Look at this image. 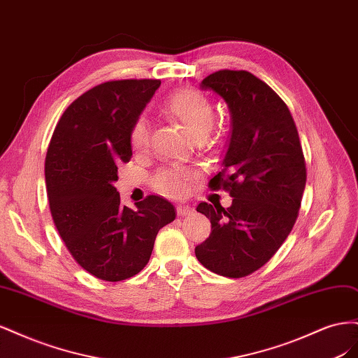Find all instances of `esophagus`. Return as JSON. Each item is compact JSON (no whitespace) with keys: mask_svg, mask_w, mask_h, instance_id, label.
<instances>
[{"mask_svg":"<svg viewBox=\"0 0 358 358\" xmlns=\"http://www.w3.org/2000/svg\"><path fill=\"white\" fill-rule=\"evenodd\" d=\"M176 212H178V216H187V215H191L192 213V209L189 208V206H182L179 204L176 208Z\"/></svg>","mask_w":358,"mask_h":358,"instance_id":"34e87169","label":"esophagus"}]
</instances>
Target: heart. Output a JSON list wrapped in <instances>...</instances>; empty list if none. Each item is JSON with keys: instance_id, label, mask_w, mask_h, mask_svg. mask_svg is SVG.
I'll return each instance as SVG.
<instances>
[{"instance_id": "heart-1", "label": "heart", "mask_w": 358, "mask_h": 358, "mask_svg": "<svg viewBox=\"0 0 358 358\" xmlns=\"http://www.w3.org/2000/svg\"><path fill=\"white\" fill-rule=\"evenodd\" d=\"M162 110L179 121L192 138H204L215 124V109L208 96L194 90H180L170 94L162 103ZM129 143L136 150L149 146V125L138 117L129 129ZM192 176L187 169L173 167L159 171L154 178L155 189L167 197L185 196L191 187Z\"/></svg>"}]
</instances>
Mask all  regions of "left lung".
<instances>
[{
	"label": "left lung",
	"mask_w": 358,
	"mask_h": 358,
	"mask_svg": "<svg viewBox=\"0 0 358 358\" xmlns=\"http://www.w3.org/2000/svg\"><path fill=\"white\" fill-rule=\"evenodd\" d=\"M200 88L229 106L231 134L210 188L229 189L233 203L197 206L212 233L196 257L216 275L243 278L264 266L292 230L306 185L305 157L287 104L254 74L221 70Z\"/></svg>",
	"instance_id": "8db88e82"
}]
</instances>
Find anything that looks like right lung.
<instances>
[{
    "mask_svg": "<svg viewBox=\"0 0 358 358\" xmlns=\"http://www.w3.org/2000/svg\"><path fill=\"white\" fill-rule=\"evenodd\" d=\"M159 80H113L74 100L50 138L45 162L53 222L70 254L92 276L117 282L150 258L175 206L149 196L136 209L121 204L117 166L133 157L129 129L159 88Z\"/></svg>",
    "mask_w": 358,
    "mask_h": 358,
    "instance_id": "add662e5",
    "label": "right lung"
}]
</instances>
